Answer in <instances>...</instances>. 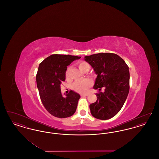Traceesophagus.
Segmentation results:
<instances>
[{"instance_id": "34e87169", "label": "esophagus", "mask_w": 159, "mask_h": 159, "mask_svg": "<svg viewBox=\"0 0 159 159\" xmlns=\"http://www.w3.org/2000/svg\"><path fill=\"white\" fill-rule=\"evenodd\" d=\"M88 95V93H86V94H81V95H80V96H81L82 97H87Z\"/></svg>"}]
</instances>
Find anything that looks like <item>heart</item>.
<instances>
[{
    "label": "heart",
    "instance_id": "obj_1",
    "mask_svg": "<svg viewBox=\"0 0 159 159\" xmlns=\"http://www.w3.org/2000/svg\"><path fill=\"white\" fill-rule=\"evenodd\" d=\"M77 66L83 72H88L90 66L89 64L84 61H80L77 63ZM68 72H69V68H67L66 71V76L67 78L68 77ZM92 86V82L91 80L88 79H86L82 80H77L75 82L72 84V89L73 91H76L78 93H86L89 88Z\"/></svg>",
    "mask_w": 159,
    "mask_h": 159
}]
</instances>
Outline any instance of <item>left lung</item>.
Instances as JSON below:
<instances>
[{"instance_id": "left-lung-1", "label": "left lung", "mask_w": 159, "mask_h": 159, "mask_svg": "<svg viewBox=\"0 0 159 159\" xmlns=\"http://www.w3.org/2000/svg\"><path fill=\"white\" fill-rule=\"evenodd\" d=\"M84 60L98 75L93 88L104 92L96 93L97 100L90 104L91 114L101 120L112 118L119 112L129 91V67L121 57L113 53L86 56Z\"/></svg>"}]
</instances>
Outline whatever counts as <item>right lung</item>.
<instances>
[{"label": "right lung", "instance_id": "add662e5", "mask_svg": "<svg viewBox=\"0 0 159 159\" xmlns=\"http://www.w3.org/2000/svg\"><path fill=\"white\" fill-rule=\"evenodd\" d=\"M80 57L53 54L40 63L36 75V83L40 98L46 110L53 116L66 118L76 111L80 96L70 91L63 97L60 85L66 79L67 66Z\"/></svg>", "mask_w": 159, "mask_h": 159}]
</instances>
